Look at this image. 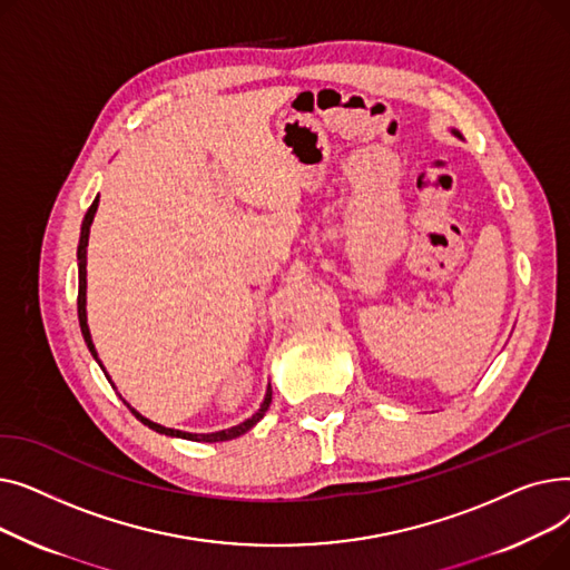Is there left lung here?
Segmentation results:
<instances>
[{
	"instance_id": "8db88e82",
	"label": "left lung",
	"mask_w": 570,
	"mask_h": 570,
	"mask_svg": "<svg viewBox=\"0 0 570 570\" xmlns=\"http://www.w3.org/2000/svg\"><path fill=\"white\" fill-rule=\"evenodd\" d=\"M451 134H453V136H458V138H462V134H460L458 129H451Z\"/></svg>"
}]
</instances>
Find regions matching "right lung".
Segmentation results:
<instances>
[{"mask_svg":"<svg viewBox=\"0 0 570 570\" xmlns=\"http://www.w3.org/2000/svg\"><path fill=\"white\" fill-rule=\"evenodd\" d=\"M97 207H99V196L92 200V205H89V209L85 213V219H82V226H80V239H78V321H80V333H82V340H85V344H87V348H89V353L95 355V361L99 363V367L104 370V374H106V379L110 381V385L115 387V383H112V379L108 376V372H106V367H104V363L99 361V353H97V348H95V342H92V335H89V325H87V243H89V226H92V222H95V215H97ZM117 391V387H115ZM122 397V395H119ZM122 402L131 409V413L138 417V421L142 423V425H147L149 430H155V432H159V434H166V436H173V439H187V441H203V443H217V441H230V439H237V436H243V434H247L261 417L265 415V411L269 409V402H273V385L267 383V391H265V397H263V402H261V406H258V411L252 415V417H247V421H243L239 425H233V428H228V430H219V432H207V434H196V432H183V430H173V428H164V425H159V423H153L149 421V417H145L142 413H138L125 397H122Z\"/></svg>","mask_w":570,"mask_h":570,"instance_id":"add662e5","label":"right lung"}]
</instances>
